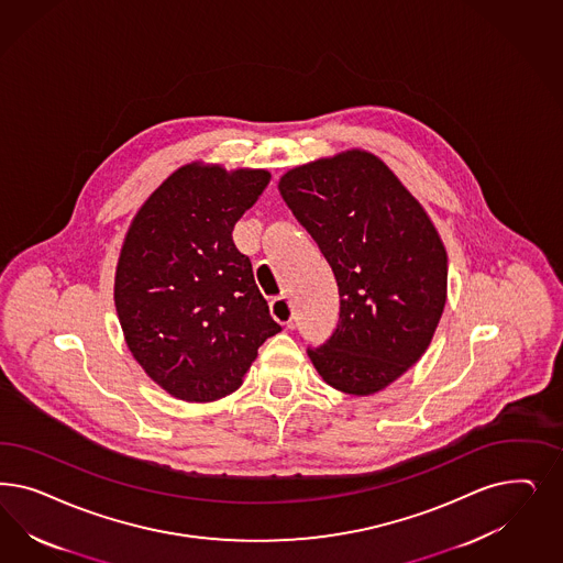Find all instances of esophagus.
Listing matches in <instances>:
<instances>
[{
	"label": "esophagus",
	"mask_w": 563,
	"mask_h": 563,
	"mask_svg": "<svg viewBox=\"0 0 563 563\" xmlns=\"http://www.w3.org/2000/svg\"><path fill=\"white\" fill-rule=\"evenodd\" d=\"M273 319L282 325H290L294 319V309H291L290 298L288 296H277L272 302Z\"/></svg>",
	"instance_id": "obj_1"
}]
</instances>
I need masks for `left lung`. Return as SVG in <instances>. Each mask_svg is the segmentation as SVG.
Here are the masks:
<instances>
[{
	"instance_id": "obj_1",
	"label": "left lung",
	"mask_w": 563,
	"mask_h": 563,
	"mask_svg": "<svg viewBox=\"0 0 563 563\" xmlns=\"http://www.w3.org/2000/svg\"><path fill=\"white\" fill-rule=\"evenodd\" d=\"M340 291V321L309 356L331 387L371 396L401 377L445 307L448 254L424 209L371 153L347 151L279 180Z\"/></svg>"
}]
</instances>
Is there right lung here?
I'll return each instance as SVG.
<instances>
[{"mask_svg": "<svg viewBox=\"0 0 563 563\" xmlns=\"http://www.w3.org/2000/svg\"><path fill=\"white\" fill-rule=\"evenodd\" d=\"M269 180L265 169L186 165L128 230L113 291L120 325L146 375L174 398L236 391L256 350L282 331L232 238Z\"/></svg>", "mask_w": 563, "mask_h": 563, "instance_id": "right-lung-1", "label": "right lung"}]
</instances>
